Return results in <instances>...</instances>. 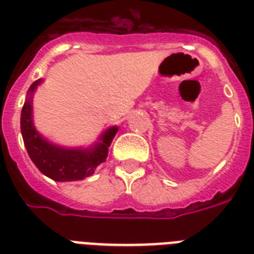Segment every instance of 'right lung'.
Masks as SVG:
<instances>
[{"instance_id":"1","label":"right lung","mask_w":254,"mask_h":254,"mask_svg":"<svg viewBox=\"0 0 254 254\" xmlns=\"http://www.w3.org/2000/svg\"><path fill=\"white\" fill-rule=\"evenodd\" d=\"M41 80L35 81L29 87L20 117V127L25 148L29 157L42 174L51 180L78 181L94 173L95 168L104 163L108 155V147L114 139L117 127H111L101 137L102 142L89 150H68L49 143L36 131L32 123V93Z\"/></svg>"}]
</instances>
